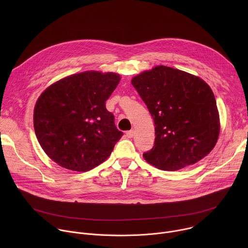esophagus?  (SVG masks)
<instances>
[{
  "mask_svg": "<svg viewBox=\"0 0 248 248\" xmlns=\"http://www.w3.org/2000/svg\"><path fill=\"white\" fill-rule=\"evenodd\" d=\"M133 135H134V131H133V130H128V131H126V136H127L128 138L133 137Z\"/></svg>",
  "mask_w": 248,
  "mask_h": 248,
  "instance_id": "obj_1",
  "label": "esophagus"
}]
</instances>
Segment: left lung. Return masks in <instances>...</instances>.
Here are the masks:
<instances>
[{
	"label": "left lung",
	"mask_w": 248,
	"mask_h": 248,
	"mask_svg": "<svg viewBox=\"0 0 248 248\" xmlns=\"http://www.w3.org/2000/svg\"><path fill=\"white\" fill-rule=\"evenodd\" d=\"M131 83L155 124L153 148L143 153L151 165L176 170L195 164L214 148L220 121L213 91L201 78L158 65Z\"/></svg>",
	"instance_id": "1"
}]
</instances>
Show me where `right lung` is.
Instances as JSON below:
<instances>
[{"instance_id":"1","label":"right lung","mask_w":248,"mask_h":248,"mask_svg":"<svg viewBox=\"0 0 248 248\" xmlns=\"http://www.w3.org/2000/svg\"><path fill=\"white\" fill-rule=\"evenodd\" d=\"M121 78L85 72L49 86L34 109V130L45 153L72 170L86 171L107 159L123 136L106 101Z\"/></svg>"}]
</instances>
